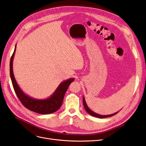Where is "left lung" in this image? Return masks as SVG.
<instances>
[{"label": "left lung", "mask_w": 146, "mask_h": 146, "mask_svg": "<svg viewBox=\"0 0 146 146\" xmlns=\"http://www.w3.org/2000/svg\"><path fill=\"white\" fill-rule=\"evenodd\" d=\"M83 105H84V107H85V109L86 111L89 113L90 114H91V115L93 116L94 117H99V118H105V117H111L112 116H114L116 114H117V113H114V114H110V115H105V116H103V115H100V114H96V113L93 112L92 111H91V110L88 107V106L85 102V99H84V98H83Z\"/></svg>", "instance_id": "1"}]
</instances>
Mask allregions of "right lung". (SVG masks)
<instances>
[{
	"label": "right lung",
	"instance_id": "obj_1",
	"mask_svg": "<svg viewBox=\"0 0 146 146\" xmlns=\"http://www.w3.org/2000/svg\"><path fill=\"white\" fill-rule=\"evenodd\" d=\"M15 50L16 47L10 59V73L13 88H14L17 97L21 101L22 104L30 111L39 114H46L56 111L62 105L66 92L67 91L69 85L74 80V79L70 78L69 80L61 83L54 92V94L47 99L37 100L31 98L30 97L26 96L20 89L16 83L14 74H13V60Z\"/></svg>",
	"mask_w": 146,
	"mask_h": 146
}]
</instances>
